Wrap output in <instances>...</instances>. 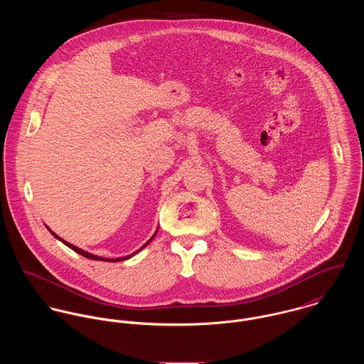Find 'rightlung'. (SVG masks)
<instances>
[{
  "instance_id": "1",
  "label": "right lung",
  "mask_w": 364,
  "mask_h": 364,
  "mask_svg": "<svg viewBox=\"0 0 364 364\" xmlns=\"http://www.w3.org/2000/svg\"><path fill=\"white\" fill-rule=\"evenodd\" d=\"M53 235H54V237H55V238H58V240H60V241H61V242H63V244H65V245H67V247H68V248H71V250H73V251H75V252H77V254H80V255H82V257H85V258H88V259H94V260H105V262H120V260H126V259H129V258H132V257H133V255H134V254H137V252H139V251H141V250H143V248H146V247H147V245H149V244H150V242H151V240H153V238H154V237H156V234H154V235H153V237H151V238H150V240H149V241H147V242H146V244H144V245H143V247H141V248H140V250H139V251H136V252H134V254H132V255H127V257H123V258H114V259H107V258H101V257H97V255H92V254H90V252H85V251H82V250H80V248H77V247H74V245H71V244H68V242H65V241H64V240H61V238H60V237H58V235H55V234H54V232H52Z\"/></svg>"
}]
</instances>
